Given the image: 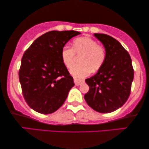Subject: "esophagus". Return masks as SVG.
I'll use <instances>...</instances> for the list:
<instances>
[{
    "label": "esophagus",
    "instance_id": "obj_1",
    "mask_svg": "<svg viewBox=\"0 0 149 149\" xmlns=\"http://www.w3.org/2000/svg\"><path fill=\"white\" fill-rule=\"evenodd\" d=\"M84 81L82 80H78V79L76 78H74V83L76 84V86H79L80 85V84H82V83H84Z\"/></svg>",
    "mask_w": 149,
    "mask_h": 149
}]
</instances>
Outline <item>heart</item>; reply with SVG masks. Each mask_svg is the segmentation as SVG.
Masks as SVG:
<instances>
[{"instance_id":"1","label":"heart","mask_w":149,"mask_h":149,"mask_svg":"<svg viewBox=\"0 0 149 149\" xmlns=\"http://www.w3.org/2000/svg\"><path fill=\"white\" fill-rule=\"evenodd\" d=\"M80 56L78 65L73 67L70 73L75 78H83L91 72L100 70L106 61L107 50L104 46L90 37L77 38L73 40L71 48L65 47L61 51V59L67 68H71L76 56Z\"/></svg>"}]
</instances>
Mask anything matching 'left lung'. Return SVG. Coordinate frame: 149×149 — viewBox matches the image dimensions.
Segmentation results:
<instances>
[{"label": "left lung", "mask_w": 149, "mask_h": 149, "mask_svg": "<svg viewBox=\"0 0 149 149\" xmlns=\"http://www.w3.org/2000/svg\"><path fill=\"white\" fill-rule=\"evenodd\" d=\"M107 50V59L95 76L86 79L89 90L84 95L87 104L99 113H111L129 98L134 76L129 54L118 40L104 33L94 34Z\"/></svg>", "instance_id": "obj_1"}]
</instances>
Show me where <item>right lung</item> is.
I'll return each instance as SVG.
<instances>
[{"label":"right lung","mask_w":149,"mask_h":149,"mask_svg":"<svg viewBox=\"0 0 149 149\" xmlns=\"http://www.w3.org/2000/svg\"><path fill=\"white\" fill-rule=\"evenodd\" d=\"M79 34L73 30L49 31L24 52L19 80L24 100L36 112H55L74 86L73 77L62 62L61 51L71 38Z\"/></svg>","instance_id":"add662e5"}]
</instances>
